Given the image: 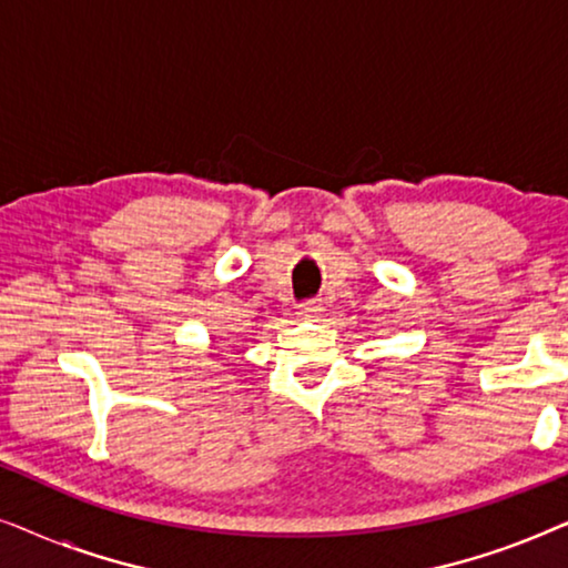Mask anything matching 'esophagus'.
<instances>
[{"label": "esophagus", "instance_id": "1", "mask_svg": "<svg viewBox=\"0 0 568 568\" xmlns=\"http://www.w3.org/2000/svg\"><path fill=\"white\" fill-rule=\"evenodd\" d=\"M321 313H323V307L317 305V302H305V305H300V315L305 317V321H315Z\"/></svg>", "mask_w": 568, "mask_h": 568}]
</instances>
